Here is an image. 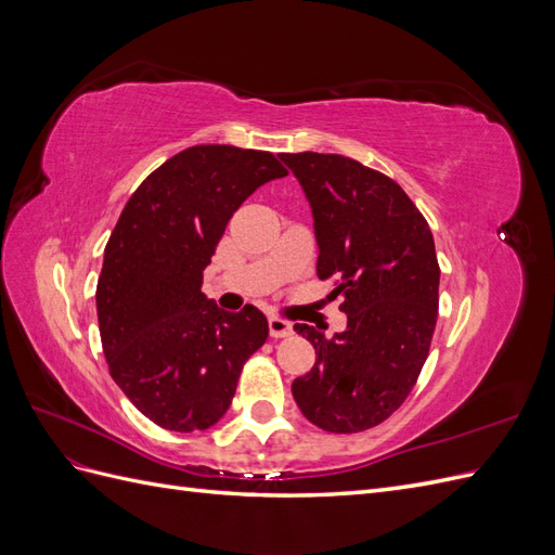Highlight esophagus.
<instances>
[{"label": "esophagus", "instance_id": "34e87169", "mask_svg": "<svg viewBox=\"0 0 555 555\" xmlns=\"http://www.w3.org/2000/svg\"><path fill=\"white\" fill-rule=\"evenodd\" d=\"M268 331H271V338H289L294 333V326L280 317H271L268 319Z\"/></svg>", "mask_w": 555, "mask_h": 555}]
</instances>
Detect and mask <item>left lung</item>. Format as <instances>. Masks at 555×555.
<instances>
[{"instance_id": "8db88e82", "label": "left lung", "mask_w": 555, "mask_h": 555, "mask_svg": "<svg viewBox=\"0 0 555 555\" xmlns=\"http://www.w3.org/2000/svg\"><path fill=\"white\" fill-rule=\"evenodd\" d=\"M312 210L317 275L335 278L347 328L314 347V365L292 384L308 422L359 433L389 418L422 373L438 322L440 266L424 215L391 178L343 155H280Z\"/></svg>"}]
</instances>
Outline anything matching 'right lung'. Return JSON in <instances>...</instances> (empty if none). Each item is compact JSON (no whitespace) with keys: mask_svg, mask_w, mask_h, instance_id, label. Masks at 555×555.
<instances>
[{"mask_svg":"<svg viewBox=\"0 0 555 555\" xmlns=\"http://www.w3.org/2000/svg\"><path fill=\"white\" fill-rule=\"evenodd\" d=\"M287 171L261 150L194 145L131 194L104 249L96 317L113 382L166 430H206L268 338L261 310L227 312L201 294L231 215Z\"/></svg>","mask_w":555,"mask_h":555,"instance_id":"obj_1","label":"right lung"}]
</instances>
